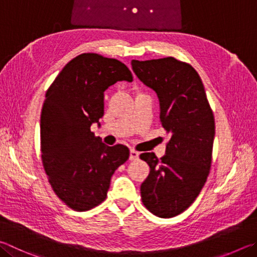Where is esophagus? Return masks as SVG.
<instances>
[{
  "label": "esophagus",
  "instance_id": "34e87169",
  "mask_svg": "<svg viewBox=\"0 0 257 257\" xmlns=\"http://www.w3.org/2000/svg\"><path fill=\"white\" fill-rule=\"evenodd\" d=\"M138 158H139V153L136 152V151H134V149H132V151H130L129 160L130 161H137Z\"/></svg>",
  "mask_w": 257,
  "mask_h": 257
}]
</instances>
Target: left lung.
<instances>
[{
    "mask_svg": "<svg viewBox=\"0 0 257 257\" xmlns=\"http://www.w3.org/2000/svg\"><path fill=\"white\" fill-rule=\"evenodd\" d=\"M145 85L157 93L161 122L171 139L166 154L141 158L149 175L141 186L142 201L153 214L175 217L188 209L202 190L212 161L214 116L198 72L174 57L132 60Z\"/></svg>",
    "mask_w": 257,
    "mask_h": 257,
    "instance_id": "left-lung-1",
    "label": "left lung"
}]
</instances>
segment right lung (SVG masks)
Instances as JSON below:
<instances>
[{
	"label": "right lung",
	"instance_id": "1",
	"mask_svg": "<svg viewBox=\"0 0 257 257\" xmlns=\"http://www.w3.org/2000/svg\"><path fill=\"white\" fill-rule=\"evenodd\" d=\"M118 81H133L123 63L84 53L65 65L46 92L41 161L56 195L75 211L103 202L111 176L129 158L127 146H106L91 132L103 116L104 91Z\"/></svg>",
	"mask_w": 257,
	"mask_h": 257
}]
</instances>
